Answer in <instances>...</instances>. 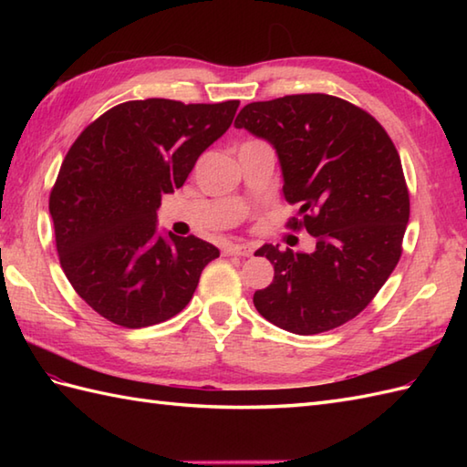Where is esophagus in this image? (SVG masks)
<instances>
[{
	"instance_id": "esophagus-1",
	"label": "esophagus",
	"mask_w": 467,
	"mask_h": 467,
	"mask_svg": "<svg viewBox=\"0 0 467 467\" xmlns=\"http://www.w3.org/2000/svg\"><path fill=\"white\" fill-rule=\"evenodd\" d=\"M254 253V246L251 243H241V244H226L224 254H236V256H251Z\"/></svg>"
}]
</instances>
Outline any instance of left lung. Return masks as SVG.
<instances>
[{
    "label": "left lung",
    "instance_id": "obj_1",
    "mask_svg": "<svg viewBox=\"0 0 467 467\" xmlns=\"http://www.w3.org/2000/svg\"><path fill=\"white\" fill-rule=\"evenodd\" d=\"M269 142L283 194L299 206L315 249L263 244L275 266L253 303L266 321L295 335L331 331L359 315L401 256L410 194L400 154L373 116L329 94H296L246 104L234 120Z\"/></svg>",
    "mask_w": 467,
    "mask_h": 467
}]
</instances>
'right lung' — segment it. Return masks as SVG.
Returning a JSON list of instances; mask_svg holds the SVG:
<instances>
[{
	"mask_svg": "<svg viewBox=\"0 0 467 467\" xmlns=\"http://www.w3.org/2000/svg\"><path fill=\"white\" fill-rule=\"evenodd\" d=\"M236 108L239 100L124 102L67 150L49 194L56 246L67 281L104 319L128 329L171 319L221 254L196 236L158 231L156 213L228 130Z\"/></svg>",
	"mask_w": 467,
	"mask_h": 467,
	"instance_id": "add662e5",
	"label": "right lung"
}]
</instances>
